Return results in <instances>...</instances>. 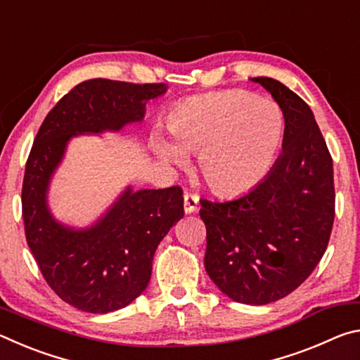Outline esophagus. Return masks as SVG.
Returning a JSON list of instances; mask_svg holds the SVG:
<instances>
[{"instance_id": "1", "label": "esophagus", "mask_w": 360, "mask_h": 360, "mask_svg": "<svg viewBox=\"0 0 360 360\" xmlns=\"http://www.w3.org/2000/svg\"><path fill=\"white\" fill-rule=\"evenodd\" d=\"M198 195L197 193H184V210L187 214H191V212H195L198 208Z\"/></svg>"}]
</instances>
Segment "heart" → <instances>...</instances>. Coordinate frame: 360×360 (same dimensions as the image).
<instances>
[{"label":"heart","instance_id":"1","mask_svg":"<svg viewBox=\"0 0 360 360\" xmlns=\"http://www.w3.org/2000/svg\"><path fill=\"white\" fill-rule=\"evenodd\" d=\"M167 130L150 138L154 155L168 167L198 154L200 173L212 192L240 195L265 178L283 143V114L271 101L245 90L192 96L169 111Z\"/></svg>","mask_w":360,"mask_h":360}]
</instances>
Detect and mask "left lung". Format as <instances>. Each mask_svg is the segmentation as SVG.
I'll list each match as a JSON object with an SVG mask.
<instances>
[{"label": "left lung", "instance_id": "obj_1", "mask_svg": "<svg viewBox=\"0 0 360 360\" xmlns=\"http://www.w3.org/2000/svg\"><path fill=\"white\" fill-rule=\"evenodd\" d=\"M284 115L283 154L264 181L230 202L200 200L205 268L231 300L289 295L324 255L335 217L333 165L313 111L276 79L252 77Z\"/></svg>", "mask_w": 360, "mask_h": 360}]
</instances>
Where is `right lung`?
<instances>
[{"label":"right lung","mask_w":360,"mask_h":360,"mask_svg":"<svg viewBox=\"0 0 360 360\" xmlns=\"http://www.w3.org/2000/svg\"><path fill=\"white\" fill-rule=\"evenodd\" d=\"M165 92L167 84L84 81L52 108L34 138L22 187L27 243L51 289L81 311H115L143 294L157 246L184 216L182 188L127 187L92 227L72 229L49 210V182L72 136L141 122L148 101Z\"/></svg>","instance_id":"obj_1"}]
</instances>
